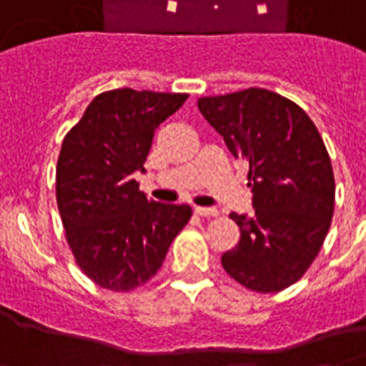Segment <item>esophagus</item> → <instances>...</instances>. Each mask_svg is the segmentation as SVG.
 I'll return each instance as SVG.
<instances>
[{
  "label": "esophagus",
  "instance_id": "1",
  "mask_svg": "<svg viewBox=\"0 0 366 366\" xmlns=\"http://www.w3.org/2000/svg\"><path fill=\"white\" fill-rule=\"evenodd\" d=\"M195 214L210 218V216H218V209H212V207H195Z\"/></svg>",
  "mask_w": 366,
  "mask_h": 366
}]
</instances>
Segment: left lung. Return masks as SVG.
Masks as SVG:
<instances>
[{
	"label": "left lung",
	"mask_w": 366,
	"mask_h": 366,
	"mask_svg": "<svg viewBox=\"0 0 366 366\" xmlns=\"http://www.w3.org/2000/svg\"><path fill=\"white\" fill-rule=\"evenodd\" d=\"M204 120L248 163L254 214L231 212L239 244L222 255L225 272L257 293L295 284L316 259L335 210L331 159L314 122L280 94L248 88L201 97Z\"/></svg>",
	"instance_id": "8db88e82"
}]
</instances>
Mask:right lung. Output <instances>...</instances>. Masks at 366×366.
<instances>
[{
  "mask_svg": "<svg viewBox=\"0 0 366 366\" xmlns=\"http://www.w3.org/2000/svg\"><path fill=\"white\" fill-rule=\"evenodd\" d=\"M188 94L120 88L94 97L64 139L56 199L76 265L97 286L129 291L162 267L192 218L189 204L156 203L133 178L144 173L154 132Z\"/></svg>",
  "mask_w": 366,
  "mask_h": 366,
  "instance_id": "right-lung-1",
  "label": "right lung"
}]
</instances>
